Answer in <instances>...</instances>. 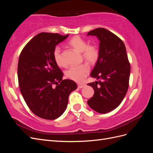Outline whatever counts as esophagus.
Segmentation results:
<instances>
[{
	"label": "esophagus",
	"mask_w": 153,
	"mask_h": 153,
	"mask_svg": "<svg viewBox=\"0 0 153 153\" xmlns=\"http://www.w3.org/2000/svg\"><path fill=\"white\" fill-rule=\"evenodd\" d=\"M85 86V85H83V84H78V89H82V88H84Z\"/></svg>",
	"instance_id": "obj_1"
}]
</instances>
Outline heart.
<instances>
[{
  "instance_id": "heart-1",
  "label": "heart",
  "mask_w": 153,
  "mask_h": 153,
  "mask_svg": "<svg viewBox=\"0 0 153 153\" xmlns=\"http://www.w3.org/2000/svg\"><path fill=\"white\" fill-rule=\"evenodd\" d=\"M69 47L78 53H82V57L89 63H94L99 57V52L96 47L88 45L86 41L79 36H75L68 42ZM54 61L59 66H63L64 63L61 53V49L56 47L53 50ZM89 73V68L87 64H81L80 66L69 68L66 72V76L69 79L76 82H82Z\"/></svg>"
}]
</instances>
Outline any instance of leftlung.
Wrapping results in <instances>:
<instances>
[{"instance_id":"left-lung-1","label":"left lung","mask_w":153,"mask_h":153,"mask_svg":"<svg viewBox=\"0 0 153 153\" xmlns=\"http://www.w3.org/2000/svg\"><path fill=\"white\" fill-rule=\"evenodd\" d=\"M100 41L99 57L91 76L98 81L88 84L94 89L88 105L96 112L106 114L116 108L126 96L130 75L125 45L123 41L104 28L88 32Z\"/></svg>"}]
</instances>
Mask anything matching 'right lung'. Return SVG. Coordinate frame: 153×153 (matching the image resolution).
<instances>
[{
  "label": "right lung",
  "mask_w": 153,
  "mask_h": 153,
  "mask_svg": "<svg viewBox=\"0 0 153 153\" xmlns=\"http://www.w3.org/2000/svg\"><path fill=\"white\" fill-rule=\"evenodd\" d=\"M68 36L41 32L25 46L19 57L20 92L30 110L41 118L53 120L61 116L66 109L69 94L77 88L74 81L62 80L63 73L53 59L56 45Z\"/></svg>",
  "instance_id": "add662e5"
}]
</instances>
